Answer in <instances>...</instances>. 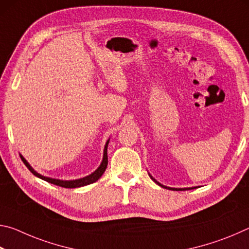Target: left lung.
I'll use <instances>...</instances> for the list:
<instances>
[{
    "instance_id": "1",
    "label": "left lung",
    "mask_w": 249,
    "mask_h": 249,
    "mask_svg": "<svg viewBox=\"0 0 249 249\" xmlns=\"http://www.w3.org/2000/svg\"><path fill=\"white\" fill-rule=\"evenodd\" d=\"M149 175V174H148ZM149 177H150V179H153V181H155L156 183H157L158 185H160V187H162V188H165V189H169V190H174V191H185V190H191V189H196V187H193V188H183V189H178V188H169V187H166V185H163V184H161V183H159L157 180L156 179H154L153 177H151L150 175H149Z\"/></svg>"
}]
</instances>
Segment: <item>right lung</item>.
Listing matches in <instances>:
<instances>
[{"instance_id": "add662e5", "label": "right lung", "mask_w": 249, "mask_h": 249, "mask_svg": "<svg viewBox=\"0 0 249 249\" xmlns=\"http://www.w3.org/2000/svg\"><path fill=\"white\" fill-rule=\"evenodd\" d=\"M108 142H109V140L107 142V144H105L104 151H103V160H102V162H101V165H100L98 169H96L94 172H92L91 175L84 177V178H81V179H77V180H59V179H53V178H49V177L41 176V175L38 174V172H36L35 170L33 169L31 165H29V163L26 161V159H25L22 155H20V159L23 160L25 166L28 168L29 171H31L34 176L38 177V178L47 181V182H49V183L56 184V185H59V187H62V188H69V189L79 188V187H83V185H88V184H91V183L95 182V181H98L101 178V176L104 174V171L107 167V145H108Z\"/></svg>"}]
</instances>
